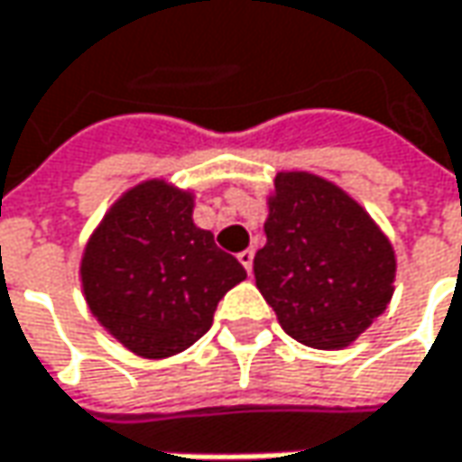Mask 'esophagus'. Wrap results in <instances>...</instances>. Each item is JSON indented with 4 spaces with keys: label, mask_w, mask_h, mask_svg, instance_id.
Returning a JSON list of instances; mask_svg holds the SVG:
<instances>
[{
    "label": "esophagus",
    "mask_w": 462,
    "mask_h": 462,
    "mask_svg": "<svg viewBox=\"0 0 462 462\" xmlns=\"http://www.w3.org/2000/svg\"><path fill=\"white\" fill-rule=\"evenodd\" d=\"M237 261L245 266V272H248V274L254 272V251H251V248H248V251H240V254H237Z\"/></svg>",
    "instance_id": "obj_1"
}]
</instances>
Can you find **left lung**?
Instances as JSON below:
<instances>
[{
    "label": "left lung",
    "mask_w": 462,
    "mask_h": 462,
    "mask_svg": "<svg viewBox=\"0 0 462 462\" xmlns=\"http://www.w3.org/2000/svg\"><path fill=\"white\" fill-rule=\"evenodd\" d=\"M263 232L256 287L290 337L339 350L384 313L393 245L337 185L309 172L277 175Z\"/></svg>",
    "instance_id": "8db88e82"
}]
</instances>
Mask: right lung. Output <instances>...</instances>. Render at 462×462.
<instances>
[{
	"label": "right lung",
	"instance_id": "1",
	"mask_svg": "<svg viewBox=\"0 0 462 462\" xmlns=\"http://www.w3.org/2000/svg\"><path fill=\"white\" fill-rule=\"evenodd\" d=\"M88 309L143 358L182 353L208 332L217 303L245 280L240 261L193 225V196L164 180L127 190L80 261Z\"/></svg>",
	"mask_w": 462,
	"mask_h": 462
}]
</instances>
